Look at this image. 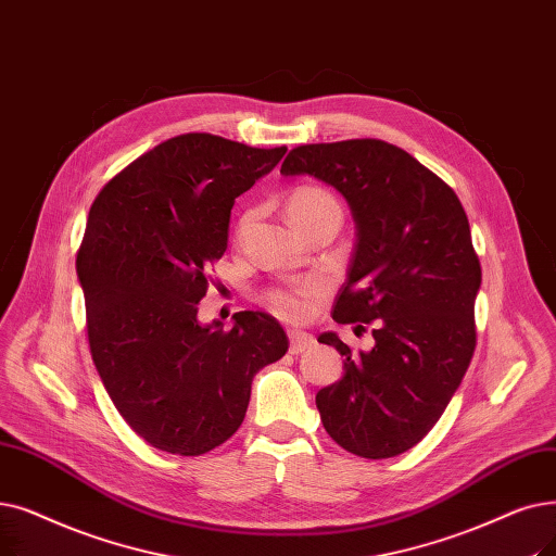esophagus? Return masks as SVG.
Instances as JSON below:
<instances>
[{"label":"esophagus","instance_id":"esophagus-1","mask_svg":"<svg viewBox=\"0 0 556 556\" xmlns=\"http://www.w3.org/2000/svg\"><path fill=\"white\" fill-rule=\"evenodd\" d=\"M288 338H291V354H302L304 350H311L313 343H316V338L306 331H288Z\"/></svg>","mask_w":556,"mask_h":556}]
</instances>
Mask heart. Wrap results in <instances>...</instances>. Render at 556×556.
<instances>
[{
	"label": "heart",
	"instance_id": "b5f03b06",
	"mask_svg": "<svg viewBox=\"0 0 556 556\" xmlns=\"http://www.w3.org/2000/svg\"><path fill=\"white\" fill-rule=\"evenodd\" d=\"M288 215H291L293 225L300 229L313 220L323 218V215H341V208H338V202L329 190L318 186H300L291 192V198H288ZM250 220H252V213H245L243 218H240V225H238L240 233L248 229ZM318 288L320 286L316 281H302L293 286L273 288L268 293V304L283 320H302L308 313L311 300L318 293Z\"/></svg>",
	"mask_w": 556,
	"mask_h": 556
}]
</instances>
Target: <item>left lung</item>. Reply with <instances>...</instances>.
Wrapping results in <instances>:
<instances>
[{"label": "left lung", "mask_w": 556, "mask_h": 556, "mask_svg": "<svg viewBox=\"0 0 556 556\" xmlns=\"http://www.w3.org/2000/svg\"><path fill=\"white\" fill-rule=\"evenodd\" d=\"M281 175L345 198L356 245L333 320L375 323L370 352L320 333L345 356V375L316 395L320 420L356 456H397L439 422L475 352L481 268L466 211L412 154L375 138L302 144Z\"/></svg>", "instance_id": "obj_1"}]
</instances>
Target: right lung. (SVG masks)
I'll return each mask as SVG.
<instances>
[{
	"label": "right lung",
	"mask_w": 556,
	"mask_h": 556,
	"mask_svg": "<svg viewBox=\"0 0 556 556\" xmlns=\"http://www.w3.org/2000/svg\"><path fill=\"white\" fill-rule=\"evenodd\" d=\"M283 154L184 134L127 165L90 206L77 254L90 354L119 416L156 450L223 445L245 418L254 375L288 352L263 311L236 313L229 331L198 318L233 200Z\"/></svg>",
	"instance_id": "right-lung-1"
}]
</instances>
